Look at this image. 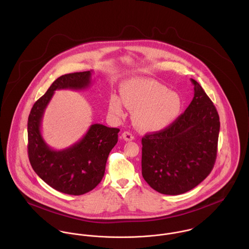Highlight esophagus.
Listing matches in <instances>:
<instances>
[{"instance_id":"1","label":"esophagus","mask_w":249,"mask_h":249,"mask_svg":"<svg viewBox=\"0 0 249 249\" xmlns=\"http://www.w3.org/2000/svg\"><path fill=\"white\" fill-rule=\"evenodd\" d=\"M122 138L124 140V141H132L134 139V136L132 135L131 132L129 131H124L123 134H122Z\"/></svg>"}]
</instances>
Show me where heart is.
Listing matches in <instances>:
<instances>
[{
  "label": "heart",
  "instance_id": "b5f03b06",
  "mask_svg": "<svg viewBox=\"0 0 249 249\" xmlns=\"http://www.w3.org/2000/svg\"><path fill=\"white\" fill-rule=\"evenodd\" d=\"M122 99L112 94L108 100L109 112L117 117L124 115V107L133 111L135 124L144 130H159L178 119L182 101L178 93L164 84L148 78H134L124 82Z\"/></svg>",
  "mask_w": 249,
  "mask_h": 249
}]
</instances>
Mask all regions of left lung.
Masks as SVG:
<instances>
[{"mask_svg":"<svg viewBox=\"0 0 249 249\" xmlns=\"http://www.w3.org/2000/svg\"><path fill=\"white\" fill-rule=\"evenodd\" d=\"M194 98L165 129L142 138V176L158 193L184 194L209 176L216 158L217 111L195 79Z\"/></svg>","mask_w":249,"mask_h":249,"instance_id":"8db88e82","label":"left lung"}]
</instances>
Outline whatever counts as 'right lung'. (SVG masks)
Here are the masks:
<instances>
[{"instance_id": "1", "label": "right lung", "mask_w": 249, "mask_h": 249, "mask_svg": "<svg viewBox=\"0 0 249 249\" xmlns=\"http://www.w3.org/2000/svg\"><path fill=\"white\" fill-rule=\"evenodd\" d=\"M91 75L92 71H86L59 76L34 105L28 121V153L34 171L54 190L72 196L86 194L102 181L108 155L118 142L120 129L94 124L78 142L55 150L44 141L41 124L54 91L88 88Z\"/></svg>"}]
</instances>
